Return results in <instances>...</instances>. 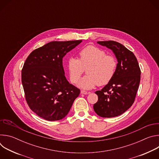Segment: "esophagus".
I'll list each match as a JSON object with an SVG mask.
<instances>
[{
	"instance_id": "esophagus-1",
	"label": "esophagus",
	"mask_w": 159,
	"mask_h": 159,
	"mask_svg": "<svg viewBox=\"0 0 159 159\" xmlns=\"http://www.w3.org/2000/svg\"><path fill=\"white\" fill-rule=\"evenodd\" d=\"M81 94H85V95H87V94H89L90 93V92H87V91H85V90H81Z\"/></svg>"
}]
</instances>
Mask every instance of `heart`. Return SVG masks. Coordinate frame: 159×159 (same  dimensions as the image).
<instances>
[{"instance_id": "obj_1", "label": "heart", "mask_w": 159, "mask_h": 159, "mask_svg": "<svg viewBox=\"0 0 159 159\" xmlns=\"http://www.w3.org/2000/svg\"><path fill=\"white\" fill-rule=\"evenodd\" d=\"M79 59L70 57L66 61V69L69 78L73 84L77 83L84 69L87 75L82 77L77 86L89 90L98 84L104 85L114 77L117 67L116 58L106 55L104 50L93 45H89L82 49L79 53Z\"/></svg>"}]
</instances>
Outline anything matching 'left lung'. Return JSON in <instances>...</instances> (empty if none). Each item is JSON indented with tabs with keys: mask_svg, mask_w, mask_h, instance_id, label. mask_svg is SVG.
Wrapping results in <instances>:
<instances>
[{
	"mask_svg": "<svg viewBox=\"0 0 159 159\" xmlns=\"http://www.w3.org/2000/svg\"><path fill=\"white\" fill-rule=\"evenodd\" d=\"M98 43L111 50L118 63L111 80L101 90L95 92L98 101L93 107L101 117H116L133 104L140 82L141 71L134 55L121 43L114 41H98Z\"/></svg>",
	"mask_w": 159,
	"mask_h": 159,
	"instance_id": "left-lung-1",
	"label": "left lung"
}]
</instances>
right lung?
<instances>
[{
  "label": "right lung",
  "mask_w": 159,
  "mask_h": 159,
  "mask_svg": "<svg viewBox=\"0 0 159 159\" xmlns=\"http://www.w3.org/2000/svg\"><path fill=\"white\" fill-rule=\"evenodd\" d=\"M82 41H52L33 51L22 70L21 80L30 109L39 117L57 121L69 113L80 90L66 80L63 58Z\"/></svg>",
  "instance_id": "obj_1"
}]
</instances>
